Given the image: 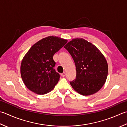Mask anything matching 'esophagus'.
<instances>
[{"label": "esophagus", "instance_id": "esophagus-1", "mask_svg": "<svg viewBox=\"0 0 127 127\" xmlns=\"http://www.w3.org/2000/svg\"><path fill=\"white\" fill-rule=\"evenodd\" d=\"M65 75H66V73H65V72H64V73H62V74H61V75H62V76H63V77L65 76Z\"/></svg>", "mask_w": 127, "mask_h": 127}]
</instances>
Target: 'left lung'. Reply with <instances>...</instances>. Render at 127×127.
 I'll return each mask as SVG.
<instances>
[{
  "label": "left lung",
  "mask_w": 127,
  "mask_h": 127,
  "mask_svg": "<svg viewBox=\"0 0 127 127\" xmlns=\"http://www.w3.org/2000/svg\"><path fill=\"white\" fill-rule=\"evenodd\" d=\"M75 64L76 77L70 81L72 88L84 96L91 95L102 88L108 75V64L103 54L91 42L73 38L64 47Z\"/></svg>",
  "instance_id": "8db88e82"
}]
</instances>
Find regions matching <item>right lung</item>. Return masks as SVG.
Listing matches in <instances>:
<instances>
[{
	"label": "right lung",
	"mask_w": 127,
	"mask_h": 127,
	"mask_svg": "<svg viewBox=\"0 0 127 127\" xmlns=\"http://www.w3.org/2000/svg\"><path fill=\"white\" fill-rule=\"evenodd\" d=\"M67 39L48 36L34 43L21 61V78L27 88L38 95H44L54 88L60 78L53 68V55L67 43Z\"/></svg>",
	"instance_id": "right-lung-1"
}]
</instances>
